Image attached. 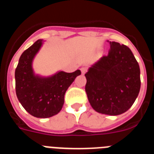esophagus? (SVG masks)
Instances as JSON below:
<instances>
[{
  "mask_svg": "<svg viewBox=\"0 0 154 154\" xmlns=\"http://www.w3.org/2000/svg\"><path fill=\"white\" fill-rule=\"evenodd\" d=\"M81 72H82V74H85L86 72V68H81Z\"/></svg>",
  "mask_w": 154,
  "mask_h": 154,
  "instance_id": "34e87169",
  "label": "esophagus"
}]
</instances>
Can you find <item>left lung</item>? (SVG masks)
Masks as SVG:
<instances>
[{
    "label": "left lung",
    "instance_id": "left-lung-1",
    "mask_svg": "<svg viewBox=\"0 0 154 154\" xmlns=\"http://www.w3.org/2000/svg\"><path fill=\"white\" fill-rule=\"evenodd\" d=\"M109 42V41H108ZM111 49L85 74V90L97 112L122 115L132 107L140 90V69L131 50L110 41Z\"/></svg>",
    "mask_w": 154,
    "mask_h": 154
}]
</instances>
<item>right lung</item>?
I'll return each instance as SVG.
<instances>
[{
    "mask_svg": "<svg viewBox=\"0 0 154 154\" xmlns=\"http://www.w3.org/2000/svg\"><path fill=\"white\" fill-rule=\"evenodd\" d=\"M42 44L43 40L38 39L22 54L14 78L16 95L22 107L32 116L46 118L60 112L65 92L81 72L67 73L61 71L49 77L34 74L32 61Z\"/></svg>",
    "mask_w": 154,
    "mask_h": 154,
    "instance_id": "obj_1",
    "label": "right lung"
}]
</instances>
